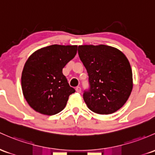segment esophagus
Here are the masks:
<instances>
[{
	"mask_svg": "<svg viewBox=\"0 0 155 155\" xmlns=\"http://www.w3.org/2000/svg\"><path fill=\"white\" fill-rule=\"evenodd\" d=\"M76 91L77 92V93H81V87H76Z\"/></svg>",
	"mask_w": 155,
	"mask_h": 155,
	"instance_id": "1",
	"label": "esophagus"
}]
</instances>
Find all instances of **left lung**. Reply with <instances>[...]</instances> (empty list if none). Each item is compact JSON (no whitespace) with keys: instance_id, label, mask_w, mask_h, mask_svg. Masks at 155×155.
<instances>
[{"instance_id":"1","label":"left lung","mask_w":155,"mask_h":155,"mask_svg":"<svg viewBox=\"0 0 155 155\" xmlns=\"http://www.w3.org/2000/svg\"><path fill=\"white\" fill-rule=\"evenodd\" d=\"M91 84L83 95L87 107L101 115L112 114L127 102L133 87L128 59L116 48L106 45H83L78 48Z\"/></svg>"}]
</instances>
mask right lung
Returning <instances> with one entry per match:
<instances>
[{
	"mask_svg": "<svg viewBox=\"0 0 155 155\" xmlns=\"http://www.w3.org/2000/svg\"><path fill=\"white\" fill-rule=\"evenodd\" d=\"M76 53L77 45H52L28 57L22 72L21 86L25 99L34 110L53 115L65 107L75 90L70 87L62 69Z\"/></svg>",
	"mask_w": 155,
	"mask_h": 155,
	"instance_id": "1",
	"label": "right lung"
}]
</instances>
